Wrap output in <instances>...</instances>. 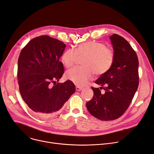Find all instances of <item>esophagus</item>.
<instances>
[{"instance_id": "obj_1", "label": "esophagus", "mask_w": 154, "mask_h": 154, "mask_svg": "<svg viewBox=\"0 0 154 154\" xmlns=\"http://www.w3.org/2000/svg\"><path fill=\"white\" fill-rule=\"evenodd\" d=\"M75 88H76V91H81L82 89V87H79V86H76V87H75Z\"/></svg>"}]
</instances>
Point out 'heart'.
<instances>
[{"label": "heart", "instance_id": "heart-1", "mask_svg": "<svg viewBox=\"0 0 154 154\" xmlns=\"http://www.w3.org/2000/svg\"><path fill=\"white\" fill-rule=\"evenodd\" d=\"M82 59L84 66L73 67L66 72V77L79 86L85 85L94 75H103L112 68L115 60V52L103 42L89 41L78 45L75 49H69L62 57L63 64L71 67L78 57Z\"/></svg>", "mask_w": 154, "mask_h": 154}]
</instances>
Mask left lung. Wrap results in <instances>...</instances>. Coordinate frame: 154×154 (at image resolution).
<instances>
[{"mask_svg": "<svg viewBox=\"0 0 154 154\" xmlns=\"http://www.w3.org/2000/svg\"><path fill=\"white\" fill-rule=\"evenodd\" d=\"M115 52L112 68L95 82L100 88L92 87L94 97L86 103L90 114L100 120H116L127 110L139 84V60L127 40L117 34L110 37ZM103 88L104 93L100 89Z\"/></svg>", "mask_w": 154, "mask_h": 154, "instance_id": "1", "label": "left lung"}]
</instances>
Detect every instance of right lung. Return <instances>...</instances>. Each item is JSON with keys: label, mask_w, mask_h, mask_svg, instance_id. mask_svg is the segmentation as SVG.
Returning <instances> with one entry per match:
<instances>
[{"label": "right lung", "mask_w": 154, "mask_h": 154, "mask_svg": "<svg viewBox=\"0 0 154 154\" xmlns=\"http://www.w3.org/2000/svg\"><path fill=\"white\" fill-rule=\"evenodd\" d=\"M66 45L48 35L30 40L18 59L17 79L23 101L40 117L54 116L75 91L71 80L56 83L64 67L59 61Z\"/></svg>", "instance_id": "obj_1"}]
</instances>
